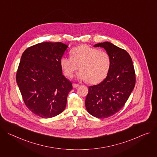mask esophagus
<instances>
[{
	"instance_id": "obj_1",
	"label": "esophagus",
	"mask_w": 157,
	"mask_h": 157,
	"mask_svg": "<svg viewBox=\"0 0 157 157\" xmlns=\"http://www.w3.org/2000/svg\"><path fill=\"white\" fill-rule=\"evenodd\" d=\"M79 86V84H76V83H73V87L74 88L78 87Z\"/></svg>"
}]
</instances>
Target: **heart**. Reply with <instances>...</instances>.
<instances>
[{
    "instance_id": "obj_1",
    "label": "heart",
    "mask_w": 157,
    "mask_h": 157,
    "mask_svg": "<svg viewBox=\"0 0 157 157\" xmlns=\"http://www.w3.org/2000/svg\"><path fill=\"white\" fill-rule=\"evenodd\" d=\"M70 54L71 57L64 56L60 60L61 68L66 76L71 78L79 68L78 78L86 80L88 83L97 84L107 76L111 59L107 52L82 44L73 48Z\"/></svg>"
}]
</instances>
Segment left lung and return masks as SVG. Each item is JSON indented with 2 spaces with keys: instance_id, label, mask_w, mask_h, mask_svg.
Wrapping results in <instances>:
<instances>
[{
  "instance_id": "1",
  "label": "left lung",
  "mask_w": 157,
  "mask_h": 157,
  "mask_svg": "<svg viewBox=\"0 0 157 157\" xmlns=\"http://www.w3.org/2000/svg\"><path fill=\"white\" fill-rule=\"evenodd\" d=\"M95 47L104 48L111 59L109 72L101 82L89 87L86 108L93 116L104 119L119 112L125 105L136 84V73L129 54L110 42Z\"/></svg>"
}]
</instances>
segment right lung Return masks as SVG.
Wrapping results in <instances>:
<instances>
[{
	"instance_id": "obj_1",
	"label": "right lung",
	"mask_w": 157,
	"mask_h": 157,
	"mask_svg": "<svg viewBox=\"0 0 157 157\" xmlns=\"http://www.w3.org/2000/svg\"><path fill=\"white\" fill-rule=\"evenodd\" d=\"M68 47L61 42H43L21 55L17 83L27 107L40 117H53L66 107L73 86L62 74L60 60Z\"/></svg>"
}]
</instances>
